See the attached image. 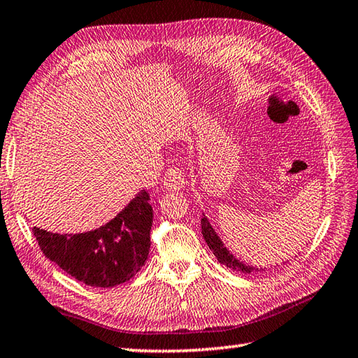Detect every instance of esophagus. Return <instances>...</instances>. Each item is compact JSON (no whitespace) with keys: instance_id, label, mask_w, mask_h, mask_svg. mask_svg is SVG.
I'll return each instance as SVG.
<instances>
[{"instance_id":"esophagus-1","label":"esophagus","mask_w":358,"mask_h":358,"mask_svg":"<svg viewBox=\"0 0 358 358\" xmlns=\"http://www.w3.org/2000/svg\"><path fill=\"white\" fill-rule=\"evenodd\" d=\"M185 183L186 181L183 171L178 169V167H169L167 169L163 178V185L166 189H169V191H180V189H183Z\"/></svg>"}]
</instances>
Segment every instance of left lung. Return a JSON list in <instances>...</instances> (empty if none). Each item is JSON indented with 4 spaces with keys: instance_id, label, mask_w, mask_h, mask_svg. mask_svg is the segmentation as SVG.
<instances>
[{
    "instance_id": "obj_1",
    "label": "left lung",
    "mask_w": 358,
    "mask_h": 358,
    "mask_svg": "<svg viewBox=\"0 0 358 358\" xmlns=\"http://www.w3.org/2000/svg\"><path fill=\"white\" fill-rule=\"evenodd\" d=\"M201 233H203V237H205L208 247L211 248L213 255L217 257V261L222 262L223 265H227V267H229L231 270H234L237 273L264 271V268L259 270V268L250 267V265H245L243 262L239 261V259H236L233 255H231L227 250V247H223V242L220 241V237L215 234L214 228L211 227V223H209L206 217H203L201 219Z\"/></svg>"
}]
</instances>
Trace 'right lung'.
<instances>
[{"mask_svg": "<svg viewBox=\"0 0 358 358\" xmlns=\"http://www.w3.org/2000/svg\"><path fill=\"white\" fill-rule=\"evenodd\" d=\"M147 191L136 194L107 225L80 234H57L32 228L43 255L91 287L124 284L141 270L150 250L153 211Z\"/></svg>", "mask_w": 358, "mask_h": 358, "instance_id": "add662e5", "label": "right lung"}]
</instances>
